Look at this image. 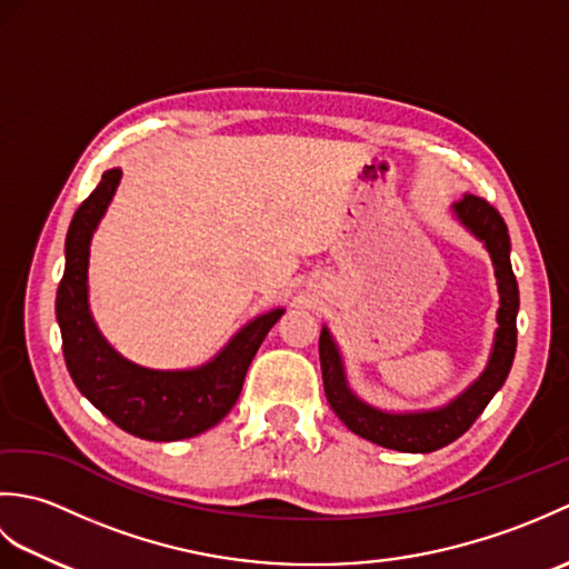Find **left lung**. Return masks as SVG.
Masks as SVG:
<instances>
[{
    "label": "left lung",
    "mask_w": 569,
    "mask_h": 569,
    "mask_svg": "<svg viewBox=\"0 0 569 569\" xmlns=\"http://www.w3.org/2000/svg\"><path fill=\"white\" fill-rule=\"evenodd\" d=\"M452 212L471 234L485 241L493 261L499 286V330L493 337V349L487 369L481 377L459 393L455 401L435 410H418V413H386L361 401L349 389L342 355L337 349L328 328L320 332V367L325 396L330 408L345 426L359 438L377 442L398 452H432L455 442L465 435L481 410L497 393L506 377H509L516 355V316H518V283L511 269V239L499 210L477 196H465L452 204Z\"/></svg>",
    "instance_id": "1"
}]
</instances>
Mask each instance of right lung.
<instances>
[{
    "mask_svg": "<svg viewBox=\"0 0 569 569\" xmlns=\"http://www.w3.org/2000/svg\"><path fill=\"white\" fill-rule=\"evenodd\" d=\"M122 171H104L100 186L72 214L66 237V271L56 296L66 367L78 391L114 426L141 440L196 438L217 426L241 393L247 369L283 308L247 322L208 365L186 371L139 367L114 352L88 306L90 239L107 212Z\"/></svg>",
    "mask_w": 569,
    "mask_h": 569,
    "instance_id": "obj_1",
    "label": "right lung"
}]
</instances>
